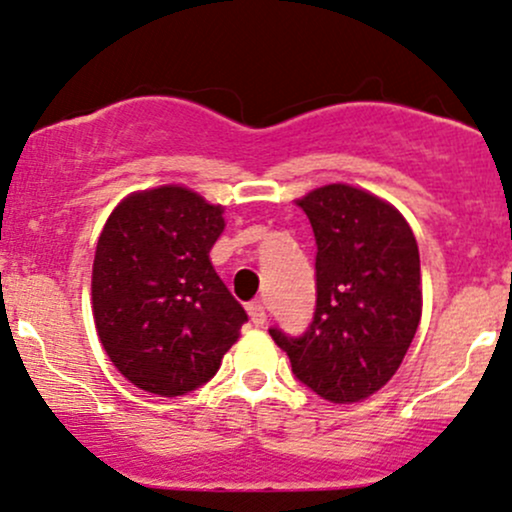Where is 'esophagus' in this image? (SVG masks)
Wrapping results in <instances>:
<instances>
[{"label": "esophagus", "instance_id": "34e87169", "mask_svg": "<svg viewBox=\"0 0 512 512\" xmlns=\"http://www.w3.org/2000/svg\"><path fill=\"white\" fill-rule=\"evenodd\" d=\"M247 316H250L252 325H257V328H260V325H265V323H267V313H265V306H262L260 301H252V303H247Z\"/></svg>", "mask_w": 512, "mask_h": 512}]
</instances>
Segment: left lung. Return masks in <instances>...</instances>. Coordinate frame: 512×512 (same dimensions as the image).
Listing matches in <instances>:
<instances>
[{"mask_svg": "<svg viewBox=\"0 0 512 512\" xmlns=\"http://www.w3.org/2000/svg\"><path fill=\"white\" fill-rule=\"evenodd\" d=\"M296 204L316 235V311L303 335H269L320 398L362 401L396 374L418 330V243L391 204L350 184L313 189Z\"/></svg>", "mask_w": 512, "mask_h": 512, "instance_id": "1", "label": "left lung"}]
</instances>
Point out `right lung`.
<instances>
[{"label":"right lung","instance_id":"1","mask_svg":"<svg viewBox=\"0 0 512 512\" xmlns=\"http://www.w3.org/2000/svg\"><path fill=\"white\" fill-rule=\"evenodd\" d=\"M223 206L167 184L126 196L99 235L94 323L114 367L138 389L182 396L221 367L247 320L209 252Z\"/></svg>","mask_w":512,"mask_h":512}]
</instances>
